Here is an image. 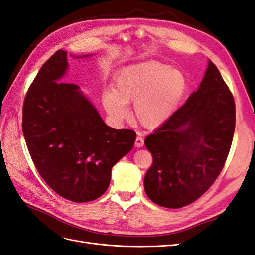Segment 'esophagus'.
<instances>
[{"mask_svg": "<svg viewBox=\"0 0 255 255\" xmlns=\"http://www.w3.org/2000/svg\"><path fill=\"white\" fill-rule=\"evenodd\" d=\"M143 144H144L143 138L138 136V137L136 138V140H135V146H136V148H141V146H142Z\"/></svg>", "mask_w": 255, "mask_h": 255, "instance_id": "1", "label": "esophagus"}]
</instances>
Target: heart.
Returning <instances> with one entry per match:
<instances>
[{
    "mask_svg": "<svg viewBox=\"0 0 255 255\" xmlns=\"http://www.w3.org/2000/svg\"><path fill=\"white\" fill-rule=\"evenodd\" d=\"M185 74L160 61H144L121 70L114 87L104 90L102 104L115 122L128 118L127 104L134 103V116L141 126L156 128L171 117L186 94Z\"/></svg>",
    "mask_w": 255,
    "mask_h": 255,
    "instance_id": "heart-1",
    "label": "heart"
}]
</instances>
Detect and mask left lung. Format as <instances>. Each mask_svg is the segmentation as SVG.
Returning a JSON list of instances; mask_svg holds the SVG:
<instances>
[{
  "mask_svg": "<svg viewBox=\"0 0 255 255\" xmlns=\"http://www.w3.org/2000/svg\"><path fill=\"white\" fill-rule=\"evenodd\" d=\"M234 129L233 95L210 60L197 91L145 138L153 156L143 181L146 196L168 208L196 201L225 166Z\"/></svg>",
  "mask_w": 255,
  "mask_h": 255,
  "instance_id": "1",
  "label": "left lung"
}]
</instances>
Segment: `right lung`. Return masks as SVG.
Segmentation results:
<instances>
[{
    "label": "right lung",
    "mask_w": 255,
    "mask_h": 255,
    "mask_svg": "<svg viewBox=\"0 0 255 255\" xmlns=\"http://www.w3.org/2000/svg\"><path fill=\"white\" fill-rule=\"evenodd\" d=\"M68 66L64 50L42 65L23 103L22 130L44 182L60 197L88 202L109 188L112 168L132 150L136 133L106 126L78 85L61 82Z\"/></svg>",
    "instance_id": "add662e5"
}]
</instances>
